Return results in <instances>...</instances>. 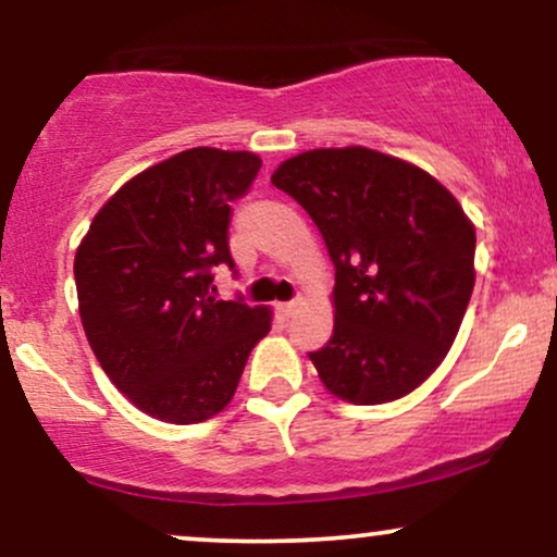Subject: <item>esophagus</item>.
<instances>
[{
  "label": "esophagus",
  "instance_id": "esophagus-1",
  "mask_svg": "<svg viewBox=\"0 0 557 557\" xmlns=\"http://www.w3.org/2000/svg\"><path fill=\"white\" fill-rule=\"evenodd\" d=\"M298 306H300V300H298V298H296V300H287V304H277L280 317H283V319H290L293 314H296Z\"/></svg>",
  "mask_w": 557,
  "mask_h": 557
}]
</instances>
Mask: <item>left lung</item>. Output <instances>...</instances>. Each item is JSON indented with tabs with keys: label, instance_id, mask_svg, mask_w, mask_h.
Listing matches in <instances>:
<instances>
[{
	"label": "left lung",
	"instance_id": "left-lung-1",
	"mask_svg": "<svg viewBox=\"0 0 557 557\" xmlns=\"http://www.w3.org/2000/svg\"><path fill=\"white\" fill-rule=\"evenodd\" d=\"M272 185L314 220L335 264V327L309 354L324 385L356 406L417 389L474 290L476 233L461 203L424 170L363 146L287 159Z\"/></svg>",
	"mask_w": 557,
	"mask_h": 557
}]
</instances>
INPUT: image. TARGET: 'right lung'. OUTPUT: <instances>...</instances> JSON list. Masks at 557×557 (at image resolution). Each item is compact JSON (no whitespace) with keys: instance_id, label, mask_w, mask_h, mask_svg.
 Returning a JSON list of instances; mask_svg holds the SVG:
<instances>
[{"instance_id":"1","label":"right lung","mask_w":557,"mask_h":557,"mask_svg":"<svg viewBox=\"0 0 557 557\" xmlns=\"http://www.w3.org/2000/svg\"><path fill=\"white\" fill-rule=\"evenodd\" d=\"M251 151L198 146L127 181L94 216L75 253L83 330L133 406L170 424L220 413L270 309L214 298L227 267L233 207L257 181Z\"/></svg>"}]
</instances>
